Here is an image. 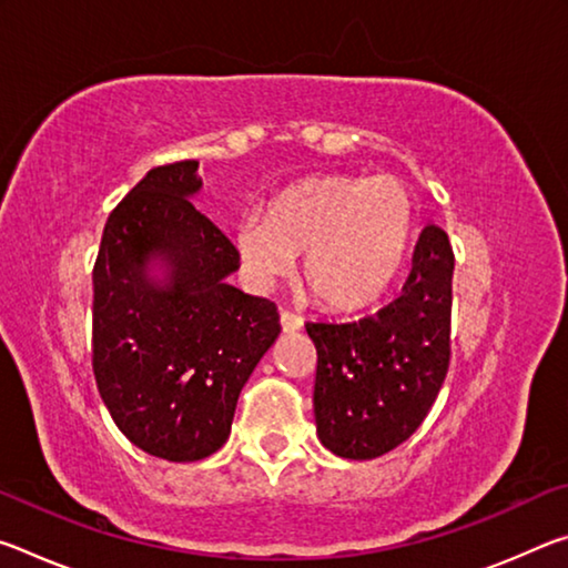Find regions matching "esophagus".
I'll return each instance as SVG.
<instances>
[{"label":"esophagus","instance_id":"1","mask_svg":"<svg viewBox=\"0 0 568 568\" xmlns=\"http://www.w3.org/2000/svg\"><path fill=\"white\" fill-rule=\"evenodd\" d=\"M281 328H283V333L301 331V328H303V318H301V315H295V313L283 311V313H281Z\"/></svg>","mask_w":568,"mask_h":568}]
</instances>
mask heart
Instances as JSON below:
<instances>
[{"label": "heart", "instance_id": "heart-1", "mask_svg": "<svg viewBox=\"0 0 568 568\" xmlns=\"http://www.w3.org/2000/svg\"><path fill=\"white\" fill-rule=\"evenodd\" d=\"M416 203L396 178L315 175L283 187L265 217L237 220L233 245L247 275L271 283L303 253V283L331 311H361L406 261Z\"/></svg>", "mask_w": 568, "mask_h": 568}]
</instances>
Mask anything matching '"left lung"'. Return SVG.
Returning a JSON list of instances; mask_svg holds the SVG:
<instances>
[{
	"instance_id": "8db88e82",
	"label": "left lung",
	"mask_w": 568,
	"mask_h": 568,
	"mask_svg": "<svg viewBox=\"0 0 568 568\" xmlns=\"http://www.w3.org/2000/svg\"><path fill=\"white\" fill-rule=\"evenodd\" d=\"M454 250L426 225L400 295L371 318L307 323L318 351L315 430L331 454L371 460L408 440L444 386Z\"/></svg>"
}]
</instances>
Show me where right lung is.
<instances>
[{"label": "right lung", "instance_id": "obj_1", "mask_svg": "<svg viewBox=\"0 0 568 568\" xmlns=\"http://www.w3.org/2000/svg\"><path fill=\"white\" fill-rule=\"evenodd\" d=\"M197 162L152 168L112 210L94 263L92 365L112 420L172 464L213 456L281 335L275 303L227 283L230 240L192 205Z\"/></svg>", "mask_w": 568, "mask_h": 568}]
</instances>
